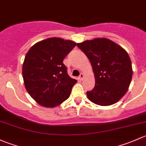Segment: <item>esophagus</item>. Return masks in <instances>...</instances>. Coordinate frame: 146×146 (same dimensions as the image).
I'll return each instance as SVG.
<instances>
[{"label": "esophagus", "instance_id": "1", "mask_svg": "<svg viewBox=\"0 0 146 146\" xmlns=\"http://www.w3.org/2000/svg\"><path fill=\"white\" fill-rule=\"evenodd\" d=\"M84 78V74L83 73H81L80 75H79V79H81V80H83Z\"/></svg>", "mask_w": 146, "mask_h": 146}]
</instances>
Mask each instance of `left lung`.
Wrapping results in <instances>:
<instances>
[{
  "label": "left lung",
  "mask_w": 146,
  "mask_h": 146,
  "mask_svg": "<svg viewBox=\"0 0 146 146\" xmlns=\"http://www.w3.org/2000/svg\"><path fill=\"white\" fill-rule=\"evenodd\" d=\"M92 65L96 84L87 91L92 103L102 106L115 104L123 97L131 82L132 66L127 52L106 38L87 40L77 43Z\"/></svg>",
  "instance_id": "8db88e82"
}]
</instances>
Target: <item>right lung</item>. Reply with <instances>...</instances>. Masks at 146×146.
I'll return each mask as SVG.
<instances>
[{
	"label": "right lung",
	"mask_w": 146,
	"mask_h": 146,
	"mask_svg": "<svg viewBox=\"0 0 146 146\" xmlns=\"http://www.w3.org/2000/svg\"><path fill=\"white\" fill-rule=\"evenodd\" d=\"M76 43L60 38H48L35 43L22 65L25 88L36 103L54 108L70 97L77 82L67 74L63 60Z\"/></svg>",
	"instance_id": "obj_1"
}]
</instances>
